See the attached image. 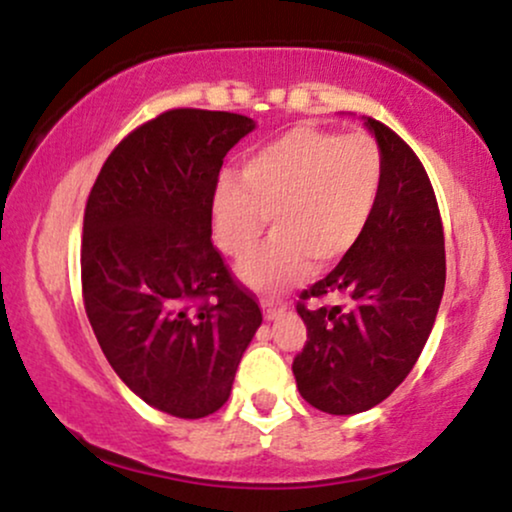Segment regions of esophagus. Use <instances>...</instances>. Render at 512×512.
<instances>
[{
  "instance_id": "esophagus-1",
  "label": "esophagus",
  "mask_w": 512,
  "mask_h": 512,
  "mask_svg": "<svg viewBox=\"0 0 512 512\" xmlns=\"http://www.w3.org/2000/svg\"><path fill=\"white\" fill-rule=\"evenodd\" d=\"M262 310H264V317L272 322V319H279L283 315V310H286V307L274 303V300H262Z\"/></svg>"
}]
</instances>
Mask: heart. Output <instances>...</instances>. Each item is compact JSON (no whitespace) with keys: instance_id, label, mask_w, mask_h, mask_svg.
<instances>
[{"instance_id":"1","label":"heart","mask_w":512,"mask_h":512,"mask_svg":"<svg viewBox=\"0 0 512 512\" xmlns=\"http://www.w3.org/2000/svg\"><path fill=\"white\" fill-rule=\"evenodd\" d=\"M243 188L224 183L214 200L219 248L233 260L260 243L267 219L274 238L240 267L257 291H281L326 269L365 233L384 181V155L372 135L295 126L243 166Z\"/></svg>"}]
</instances>
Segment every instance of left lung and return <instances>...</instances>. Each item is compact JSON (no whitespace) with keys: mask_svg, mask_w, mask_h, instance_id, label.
<instances>
[{"mask_svg":"<svg viewBox=\"0 0 512 512\" xmlns=\"http://www.w3.org/2000/svg\"><path fill=\"white\" fill-rule=\"evenodd\" d=\"M384 155V181L365 233L322 281L300 293L307 326L293 374L312 408L355 415L389 398L415 367L446 286L439 205L410 145L367 119ZM341 294V306L306 307L310 297Z\"/></svg>","mask_w":512,"mask_h":512,"instance_id":"left-lung-1","label":"left lung"}]
</instances>
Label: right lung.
I'll return each instance as SVG.
<instances>
[{
    "label": "right lung",
    "mask_w": 512,
    "mask_h": 512,
    "mask_svg": "<svg viewBox=\"0 0 512 512\" xmlns=\"http://www.w3.org/2000/svg\"><path fill=\"white\" fill-rule=\"evenodd\" d=\"M255 121L169 109L128 133L88 195L80 283L90 326L147 405L200 420L231 396L262 310L212 245L226 152Z\"/></svg>",
    "instance_id": "1"
}]
</instances>
